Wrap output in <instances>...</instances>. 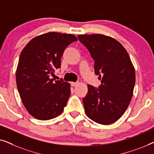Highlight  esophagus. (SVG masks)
<instances>
[{
	"mask_svg": "<svg viewBox=\"0 0 154 154\" xmlns=\"http://www.w3.org/2000/svg\"><path fill=\"white\" fill-rule=\"evenodd\" d=\"M78 84H79L78 82H76V83H73V82H72V83H71V86H73V87H74V86H76Z\"/></svg>",
	"mask_w": 154,
	"mask_h": 154,
	"instance_id": "esophagus-1",
	"label": "esophagus"
}]
</instances>
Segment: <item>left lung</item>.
Here are the masks:
<instances>
[{"mask_svg": "<svg viewBox=\"0 0 154 154\" xmlns=\"http://www.w3.org/2000/svg\"><path fill=\"white\" fill-rule=\"evenodd\" d=\"M94 60V73L101 85H88L83 98L85 112L102 125L117 121L129 106L135 84V71L128 52L121 43L103 34L79 35Z\"/></svg>", "mask_w": 154, "mask_h": 154, "instance_id": "1", "label": "left lung"}]
</instances>
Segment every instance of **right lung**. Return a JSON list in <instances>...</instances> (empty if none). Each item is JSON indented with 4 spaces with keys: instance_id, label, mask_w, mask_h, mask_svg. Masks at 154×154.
Returning a JSON list of instances; mask_svg holds the SVG:
<instances>
[{
    "instance_id": "right-lung-1",
    "label": "right lung",
    "mask_w": 154,
    "mask_h": 154,
    "mask_svg": "<svg viewBox=\"0 0 154 154\" xmlns=\"http://www.w3.org/2000/svg\"><path fill=\"white\" fill-rule=\"evenodd\" d=\"M78 41L70 33L48 32L31 39L21 52L16 83L22 104L35 119L46 121L64 111L71 94L70 84L50 79L60 68L64 50Z\"/></svg>"
}]
</instances>
